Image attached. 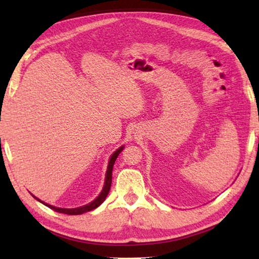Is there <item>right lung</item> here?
Instances as JSON below:
<instances>
[{
  "label": "right lung",
  "instance_id": "right-lung-1",
  "mask_svg": "<svg viewBox=\"0 0 259 259\" xmlns=\"http://www.w3.org/2000/svg\"><path fill=\"white\" fill-rule=\"evenodd\" d=\"M122 150H123V146L120 147L119 150H116L115 152H114V154L111 156V160H109V163H108V166H107L106 181H105V185H104L103 191H102V193H100V194H99L98 198L96 199V200H94L91 203L87 204V205H83V207H80V208H75V209H63V208L52 207V205H50V204L42 202V201H40L37 198H35V196H34V198L40 201V202H42L43 204H46L47 207H49L50 209L55 210V211L60 212V213H66V214H81V213H84V212H88V211H91V210H94V209H96L97 207H99V205L104 202L105 199H106V196H107L108 192H109V188H111V185H112V170H113V165H114V163H115L116 157L119 156V154L122 152Z\"/></svg>",
  "mask_w": 259,
  "mask_h": 259
}]
</instances>
